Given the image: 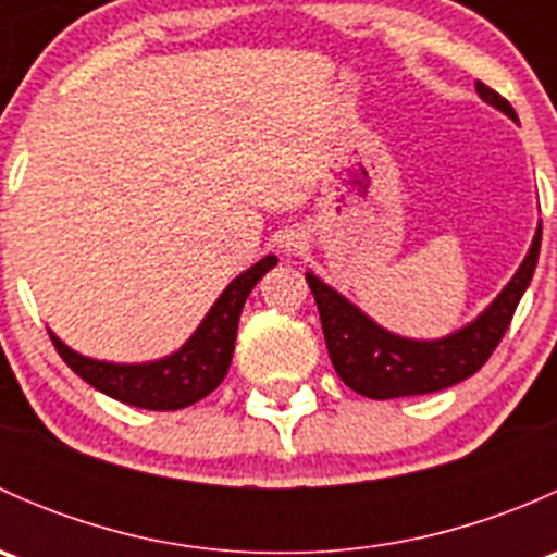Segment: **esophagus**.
<instances>
[{"label": "esophagus", "instance_id": "esophagus-1", "mask_svg": "<svg viewBox=\"0 0 557 557\" xmlns=\"http://www.w3.org/2000/svg\"><path fill=\"white\" fill-rule=\"evenodd\" d=\"M280 250L285 252V256H299V252H305L307 247V237L299 232V228H290V232L280 234Z\"/></svg>", "mask_w": 557, "mask_h": 557}]
</instances>
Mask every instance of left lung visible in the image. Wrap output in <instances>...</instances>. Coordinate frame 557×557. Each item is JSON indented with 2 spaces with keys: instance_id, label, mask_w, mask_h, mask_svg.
<instances>
[{
  "instance_id": "obj_1",
  "label": "left lung",
  "mask_w": 557,
  "mask_h": 557,
  "mask_svg": "<svg viewBox=\"0 0 557 557\" xmlns=\"http://www.w3.org/2000/svg\"><path fill=\"white\" fill-rule=\"evenodd\" d=\"M476 91L487 104L498 107L512 121H518V112L502 94L480 81H476ZM539 247H542V226L536 228V237H533L531 250L520 263L518 274L509 280L496 301L474 323L436 342L401 339V336L380 329L345 296H339L334 288L320 283L312 272H307V283H310L320 312V325H323L325 350H329L342 383L361 396L383 401V398L442 391V387H450L480 372L512 323L520 296L525 294L533 269H536Z\"/></svg>"
}]
</instances>
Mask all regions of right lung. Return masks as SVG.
<instances>
[{
	"label": "right lung",
	"instance_id": "obj_1",
	"mask_svg": "<svg viewBox=\"0 0 557 557\" xmlns=\"http://www.w3.org/2000/svg\"><path fill=\"white\" fill-rule=\"evenodd\" d=\"M274 263H277V256H267L256 267L239 274L223 290L221 299L212 305V310L201 320L196 334L164 361L137 363V367L94 361V358L70 350L50 331L48 334L66 367L110 398H117V401L132 404V407L139 409H156V412L190 407L199 398L210 396L226 377L228 363H232L234 356V342H237L239 314H243L247 296Z\"/></svg>",
	"mask_w": 557,
	"mask_h": 557
}]
</instances>
